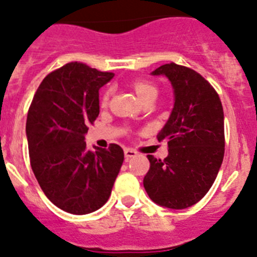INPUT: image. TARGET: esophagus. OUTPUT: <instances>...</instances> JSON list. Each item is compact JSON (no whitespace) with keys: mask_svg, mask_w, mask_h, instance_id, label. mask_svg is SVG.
Listing matches in <instances>:
<instances>
[{"mask_svg":"<svg viewBox=\"0 0 257 257\" xmlns=\"http://www.w3.org/2000/svg\"><path fill=\"white\" fill-rule=\"evenodd\" d=\"M124 155H125V158L128 159V158L137 157V155H138V152H136L134 149H131V148H125V149H124Z\"/></svg>","mask_w":257,"mask_h":257,"instance_id":"obj_1","label":"esophagus"}]
</instances>
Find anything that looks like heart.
<instances>
[{
	"mask_svg": "<svg viewBox=\"0 0 257 257\" xmlns=\"http://www.w3.org/2000/svg\"><path fill=\"white\" fill-rule=\"evenodd\" d=\"M133 88L134 90H136L137 94H138V97L141 98V100L149 97V95L157 94V88H155L154 85L150 84V83L143 82V80H137V82H134ZM108 97H109V90H107V92L104 93V95H103V102H107Z\"/></svg>",
	"mask_w": 257,
	"mask_h": 257,
	"instance_id": "obj_1",
	"label": "heart"
}]
</instances>
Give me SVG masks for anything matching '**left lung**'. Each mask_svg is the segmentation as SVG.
Listing matches in <instances>:
<instances>
[{"mask_svg": "<svg viewBox=\"0 0 257 257\" xmlns=\"http://www.w3.org/2000/svg\"><path fill=\"white\" fill-rule=\"evenodd\" d=\"M152 76L169 79L174 105L158 141H168L165 159L148 155L150 169L143 184L155 204L186 209L205 196L216 179L225 152L224 110L214 88L198 72L163 64Z\"/></svg>", "mask_w": 257, "mask_h": 257, "instance_id": "obj_1", "label": "left lung"}]
</instances>
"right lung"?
Masks as SVG:
<instances>
[{
	"label": "right lung",
	"instance_id": "add662e5",
	"mask_svg": "<svg viewBox=\"0 0 257 257\" xmlns=\"http://www.w3.org/2000/svg\"><path fill=\"white\" fill-rule=\"evenodd\" d=\"M114 77L78 62L49 73L27 114L31 167L57 208L84 215L109 199L124 153L119 145L87 149L88 124L99 114V89Z\"/></svg>",
	"mask_w": 257,
	"mask_h": 257
}]
</instances>
